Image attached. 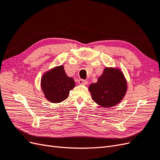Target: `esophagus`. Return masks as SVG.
Listing matches in <instances>:
<instances>
[{
    "label": "esophagus",
    "mask_w": 160,
    "mask_h": 160,
    "mask_svg": "<svg viewBox=\"0 0 160 160\" xmlns=\"http://www.w3.org/2000/svg\"><path fill=\"white\" fill-rule=\"evenodd\" d=\"M79 84L80 85H87L88 84V81H86V80H84V79H79V81H78Z\"/></svg>",
    "instance_id": "esophagus-1"
}]
</instances>
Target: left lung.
<instances>
[{
    "label": "left lung",
    "instance_id": "obj_1",
    "mask_svg": "<svg viewBox=\"0 0 160 160\" xmlns=\"http://www.w3.org/2000/svg\"><path fill=\"white\" fill-rule=\"evenodd\" d=\"M127 90V80L119 67H105L98 82L89 87L92 99L105 108L114 107L120 103Z\"/></svg>",
    "mask_w": 160,
    "mask_h": 160
}]
</instances>
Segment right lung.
I'll return each instance as SVG.
<instances>
[{
    "label": "right lung",
    "instance_id": "add662e5",
    "mask_svg": "<svg viewBox=\"0 0 160 160\" xmlns=\"http://www.w3.org/2000/svg\"><path fill=\"white\" fill-rule=\"evenodd\" d=\"M45 99L52 103H61L69 97L75 86L74 79L67 75L63 65L56 66L45 72L41 79Z\"/></svg>",
    "mask_w": 160,
    "mask_h": 160
}]
</instances>
